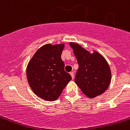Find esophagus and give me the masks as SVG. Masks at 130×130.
Returning a JSON list of instances; mask_svg holds the SVG:
<instances>
[{
	"mask_svg": "<svg viewBox=\"0 0 130 130\" xmlns=\"http://www.w3.org/2000/svg\"><path fill=\"white\" fill-rule=\"evenodd\" d=\"M70 74L71 76H72V79H73V78H74V73H73V72H71L70 73Z\"/></svg>",
	"mask_w": 130,
	"mask_h": 130,
	"instance_id": "34e87169",
	"label": "esophagus"
}]
</instances>
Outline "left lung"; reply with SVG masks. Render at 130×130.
I'll return each instance as SVG.
<instances>
[{
	"label": "left lung",
	"mask_w": 130,
	"mask_h": 130,
	"mask_svg": "<svg viewBox=\"0 0 130 130\" xmlns=\"http://www.w3.org/2000/svg\"><path fill=\"white\" fill-rule=\"evenodd\" d=\"M77 60L79 68L75 82L84 94L90 98L101 95L107 89L111 79L109 66L98 52L92 54L75 43H70Z\"/></svg>",
	"instance_id": "8db88e82"
}]
</instances>
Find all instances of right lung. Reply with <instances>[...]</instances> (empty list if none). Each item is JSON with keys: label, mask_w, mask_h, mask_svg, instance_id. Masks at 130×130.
<instances>
[{"label": "right lung", "mask_w": 130, "mask_h": 130, "mask_svg": "<svg viewBox=\"0 0 130 130\" xmlns=\"http://www.w3.org/2000/svg\"><path fill=\"white\" fill-rule=\"evenodd\" d=\"M64 44H46L40 47L28 62L26 76L30 87L38 97L55 101L72 77L64 71L61 59Z\"/></svg>", "instance_id": "obj_1"}]
</instances>
